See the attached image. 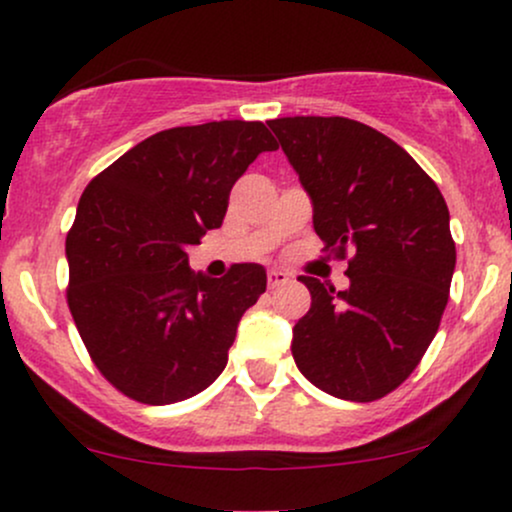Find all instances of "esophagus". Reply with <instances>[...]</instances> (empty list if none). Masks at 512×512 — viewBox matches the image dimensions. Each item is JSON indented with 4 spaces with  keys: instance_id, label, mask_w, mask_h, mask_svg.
Returning <instances> with one entry per match:
<instances>
[{
    "instance_id": "1",
    "label": "esophagus",
    "mask_w": 512,
    "mask_h": 512,
    "mask_svg": "<svg viewBox=\"0 0 512 512\" xmlns=\"http://www.w3.org/2000/svg\"><path fill=\"white\" fill-rule=\"evenodd\" d=\"M289 281H291V276L286 272H281V269H269V274H267L269 289H279V286H286Z\"/></svg>"
}]
</instances>
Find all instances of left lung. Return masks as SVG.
I'll return each mask as SVG.
<instances>
[{
	"label": "left lung",
	"mask_w": 512,
	"mask_h": 512,
	"mask_svg": "<svg viewBox=\"0 0 512 512\" xmlns=\"http://www.w3.org/2000/svg\"><path fill=\"white\" fill-rule=\"evenodd\" d=\"M269 127L325 250H354L344 291L301 276L313 301L293 327V361L327 395L373 402L409 378L438 332L455 272L448 204L402 146L363 122L298 115Z\"/></svg>",
	"instance_id": "obj_1"
}]
</instances>
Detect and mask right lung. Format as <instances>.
<instances>
[{
	"instance_id": "add662e5",
	"label": "right lung",
	"mask_w": 512,
	"mask_h": 512,
	"mask_svg": "<svg viewBox=\"0 0 512 512\" xmlns=\"http://www.w3.org/2000/svg\"><path fill=\"white\" fill-rule=\"evenodd\" d=\"M274 149L262 122L173 127L88 182L67 236V303L96 368L127 397L182 402L226 368L267 272L233 264L211 279L192 272L187 248L221 226L231 187Z\"/></svg>"
}]
</instances>
